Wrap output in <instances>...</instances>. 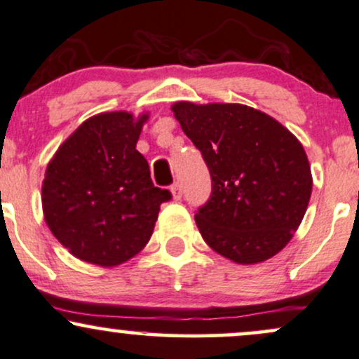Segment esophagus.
Here are the masks:
<instances>
[{
    "label": "esophagus",
    "mask_w": 359,
    "mask_h": 359,
    "mask_svg": "<svg viewBox=\"0 0 359 359\" xmlns=\"http://www.w3.org/2000/svg\"><path fill=\"white\" fill-rule=\"evenodd\" d=\"M171 193H172V198H175V200H181V196H183V191H181V184L180 183L172 184Z\"/></svg>",
    "instance_id": "esophagus-1"
}]
</instances>
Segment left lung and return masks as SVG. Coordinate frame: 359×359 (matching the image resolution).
Segmentation results:
<instances>
[{
	"instance_id": "8db88e82",
	"label": "left lung",
	"mask_w": 359,
	"mask_h": 359,
	"mask_svg": "<svg viewBox=\"0 0 359 359\" xmlns=\"http://www.w3.org/2000/svg\"><path fill=\"white\" fill-rule=\"evenodd\" d=\"M175 117L200 149L212 195L198 208L201 237L237 264L280 252L301 225L313 191L304 147L280 122L242 104L176 102Z\"/></svg>"
}]
</instances>
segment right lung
Here are the masks:
<instances>
[{
  "label": "right lung",
  "instance_id": "1",
  "mask_svg": "<svg viewBox=\"0 0 359 359\" xmlns=\"http://www.w3.org/2000/svg\"><path fill=\"white\" fill-rule=\"evenodd\" d=\"M147 114L104 112L79 126L45 172V222L72 255L116 267L139 254L153 235L159 206L171 200L154 187L136 149Z\"/></svg>",
  "mask_w": 359,
  "mask_h": 359
}]
</instances>
